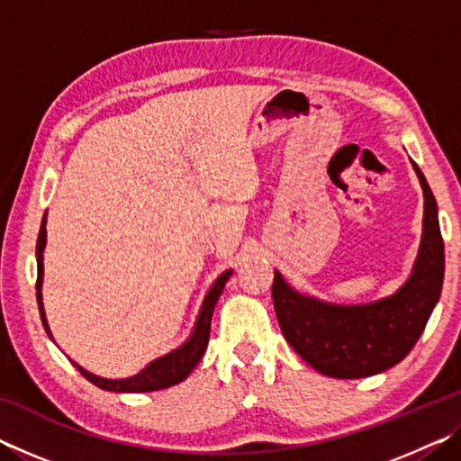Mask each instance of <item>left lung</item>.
<instances>
[{"label": "left lung", "mask_w": 461, "mask_h": 461, "mask_svg": "<svg viewBox=\"0 0 461 461\" xmlns=\"http://www.w3.org/2000/svg\"><path fill=\"white\" fill-rule=\"evenodd\" d=\"M425 197L423 236L411 276L386 299L335 305L296 293L275 272L272 301L285 339L303 360L331 378H366L404 360L439 301L446 270L437 203L412 162Z\"/></svg>", "instance_id": "8db88e82"}]
</instances>
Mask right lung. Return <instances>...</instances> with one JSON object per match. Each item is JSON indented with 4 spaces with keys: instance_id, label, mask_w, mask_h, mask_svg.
<instances>
[{
    "instance_id": "obj_1",
    "label": "right lung",
    "mask_w": 461,
    "mask_h": 461,
    "mask_svg": "<svg viewBox=\"0 0 461 461\" xmlns=\"http://www.w3.org/2000/svg\"><path fill=\"white\" fill-rule=\"evenodd\" d=\"M44 246H46V215L42 217L41 233H38V241H36V262H38L36 299H38V309H41L42 325H44L46 333L50 335V327H49V321H46L44 305H42V276H44L42 252H44ZM230 276H231V270H225L221 276H217L213 286L209 288L205 301H203V307L199 311L197 323H194L191 338L186 339L181 348L173 349L170 354L156 357V360L148 364L144 370H140L136 376L122 378V380H109V378L95 376V374H91L85 368H81L79 364L73 362V366L83 374L85 378L93 382V384L104 388V390H112V393H152V390H162V388L178 384V382H183L186 376H189L194 366L199 364L203 354H205L207 343H209V330H212L213 309H215L217 299H220V294L223 293V286H225V283H228Z\"/></svg>"
}]
</instances>
